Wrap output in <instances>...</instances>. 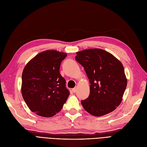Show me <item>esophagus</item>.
<instances>
[{
    "instance_id": "34e87169",
    "label": "esophagus",
    "mask_w": 147,
    "mask_h": 147,
    "mask_svg": "<svg viewBox=\"0 0 147 147\" xmlns=\"http://www.w3.org/2000/svg\"><path fill=\"white\" fill-rule=\"evenodd\" d=\"M77 88H74V89H72V91H73V92H76V91H77Z\"/></svg>"
}]
</instances>
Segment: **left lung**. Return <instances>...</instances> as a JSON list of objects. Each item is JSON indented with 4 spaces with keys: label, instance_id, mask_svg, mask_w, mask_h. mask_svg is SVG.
I'll return each instance as SVG.
<instances>
[{
    "label": "left lung",
    "instance_id": "left-lung-1",
    "mask_svg": "<svg viewBox=\"0 0 147 147\" xmlns=\"http://www.w3.org/2000/svg\"><path fill=\"white\" fill-rule=\"evenodd\" d=\"M75 59L84 67L91 84L90 95L81 101L84 109L96 117L113 112L121 104L127 86L121 62L97 48L77 52Z\"/></svg>",
    "mask_w": 147,
    "mask_h": 147
}]
</instances>
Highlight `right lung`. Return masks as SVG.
Instances as JSON below:
<instances>
[{
    "instance_id": "1",
    "label": "right lung",
    "mask_w": 147,
    "mask_h": 147,
    "mask_svg": "<svg viewBox=\"0 0 147 147\" xmlns=\"http://www.w3.org/2000/svg\"><path fill=\"white\" fill-rule=\"evenodd\" d=\"M66 56L65 53L47 50L38 53L24 68L22 96L29 109L39 116H54L69 96L65 80L59 73Z\"/></svg>"
}]
</instances>
